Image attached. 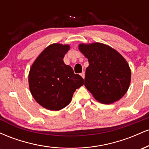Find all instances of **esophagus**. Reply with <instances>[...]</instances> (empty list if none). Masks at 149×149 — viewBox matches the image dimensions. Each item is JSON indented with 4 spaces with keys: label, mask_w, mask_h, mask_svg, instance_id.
<instances>
[{
    "label": "esophagus",
    "mask_w": 149,
    "mask_h": 149,
    "mask_svg": "<svg viewBox=\"0 0 149 149\" xmlns=\"http://www.w3.org/2000/svg\"><path fill=\"white\" fill-rule=\"evenodd\" d=\"M80 76L83 77V78H85V72H84V71L80 73Z\"/></svg>",
    "instance_id": "1"
}]
</instances>
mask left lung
<instances>
[{
    "instance_id": "8db88e82",
    "label": "left lung",
    "mask_w": 149,
    "mask_h": 149,
    "mask_svg": "<svg viewBox=\"0 0 149 149\" xmlns=\"http://www.w3.org/2000/svg\"><path fill=\"white\" fill-rule=\"evenodd\" d=\"M78 48L88 59L85 86L95 100L109 104L122 98L131 80L130 69L124 57L111 47L100 42L82 43Z\"/></svg>"
}]
</instances>
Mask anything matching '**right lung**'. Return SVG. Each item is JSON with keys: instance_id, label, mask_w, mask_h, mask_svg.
<instances>
[{"instance_id": "obj_1", "label": "right lung", "mask_w": 149, "mask_h": 149, "mask_svg": "<svg viewBox=\"0 0 149 149\" xmlns=\"http://www.w3.org/2000/svg\"><path fill=\"white\" fill-rule=\"evenodd\" d=\"M69 45L54 43L39 54L31 67L29 84L32 96L42 107L51 111L64 109L71 102L76 89L84 83L80 75L75 74L64 57Z\"/></svg>"}]
</instances>
